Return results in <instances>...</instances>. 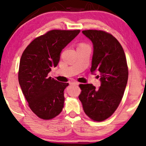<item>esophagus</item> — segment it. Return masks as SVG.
<instances>
[{"mask_svg": "<svg viewBox=\"0 0 146 146\" xmlns=\"http://www.w3.org/2000/svg\"><path fill=\"white\" fill-rule=\"evenodd\" d=\"M71 85H79V83L77 81H73L71 83Z\"/></svg>", "mask_w": 146, "mask_h": 146, "instance_id": "34e87169", "label": "esophagus"}]
</instances>
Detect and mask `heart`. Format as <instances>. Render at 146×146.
<instances>
[{"mask_svg":"<svg viewBox=\"0 0 146 146\" xmlns=\"http://www.w3.org/2000/svg\"><path fill=\"white\" fill-rule=\"evenodd\" d=\"M80 46H87V45H85V44H82L80 45Z\"/></svg>","mask_w":146,"mask_h":146,"instance_id":"obj_1","label":"heart"}]
</instances>
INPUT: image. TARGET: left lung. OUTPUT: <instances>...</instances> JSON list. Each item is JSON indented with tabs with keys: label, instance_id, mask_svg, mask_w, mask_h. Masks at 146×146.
Segmentation results:
<instances>
[{
	"label": "left lung",
	"instance_id": "left-lung-1",
	"mask_svg": "<svg viewBox=\"0 0 146 146\" xmlns=\"http://www.w3.org/2000/svg\"><path fill=\"white\" fill-rule=\"evenodd\" d=\"M93 44L91 71L100 73L99 89L93 84H81L79 98L85 113L91 120L101 122L109 118L118 107L126 89L128 67L120 42L102 30H83Z\"/></svg>",
	"mask_w": 146,
	"mask_h": 146
}]
</instances>
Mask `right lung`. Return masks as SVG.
Returning <instances> with one entry per match:
<instances>
[{"label": "right lung", "mask_w": 146, "mask_h": 146, "mask_svg": "<svg viewBox=\"0 0 146 146\" xmlns=\"http://www.w3.org/2000/svg\"><path fill=\"white\" fill-rule=\"evenodd\" d=\"M80 30H52L35 38L22 53L18 81L28 106L37 116L50 120L59 115L64 106V90L69 83L48 77L55 67L61 52Z\"/></svg>", "instance_id": "add662e5"}]
</instances>
